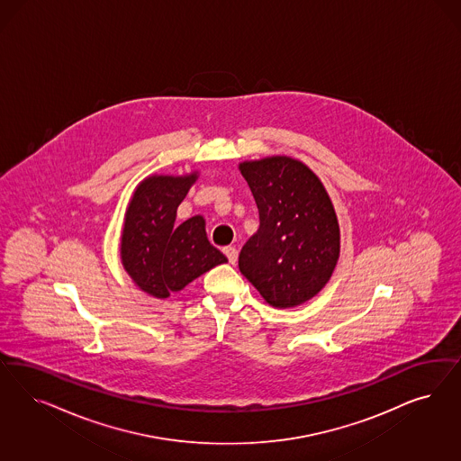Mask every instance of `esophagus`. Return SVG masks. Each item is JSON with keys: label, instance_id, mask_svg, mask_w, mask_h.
Listing matches in <instances>:
<instances>
[{"label": "esophagus", "instance_id": "34e87169", "mask_svg": "<svg viewBox=\"0 0 461 461\" xmlns=\"http://www.w3.org/2000/svg\"><path fill=\"white\" fill-rule=\"evenodd\" d=\"M223 254L227 256V259H229V263L230 265H236L238 263V249L234 248V246H227V248H223Z\"/></svg>", "mask_w": 461, "mask_h": 461}]
</instances>
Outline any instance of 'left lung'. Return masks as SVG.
<instances>
[{"label":"left lung","mask_w":461,"mask_h":461,"mask_svg":"<svg viewBox=\"0 0 461 461\" xmlns=\"http://www.w3.org/2000/svg\"><path fill=\"white\" fill-rule=\"evenodd\" d=\"M239 169L259 212V229L240 249L239 269L269 305H300L324 288L339 258L330 198L321 179L292 158H267Z\"/></svg>","instance_id":"obj_1"}]
</instances>
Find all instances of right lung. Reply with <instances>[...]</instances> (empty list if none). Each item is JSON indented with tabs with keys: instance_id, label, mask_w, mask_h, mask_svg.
Returning a JSON list of instances; mask_svg holds the SVG:
<instances>
[{
	"instance_id": "1",
	"label": "right lung",
	"mask_w": 461,
	"mask_h": 461,
	"mask_svg": "<svg viewBox=\"0 0 461 461\" xmlns=\"http://www.w3.org/2000/svg\"><path fill=\"white\" fill-rule=\"evenodd\" d=\"M196 175L144 179L127 208L122 263L140 290L158 298L183 290L227 258L208 242L203 217L176 225V210Z\"/></svg>"
}]
</instances>
